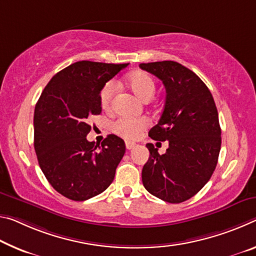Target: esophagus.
<instances>
[{"instance_id":"34e87169","label":"esophagus","mask_w":256,"mask_h":256,"mask_svg":"<svg viewBox=\"0 0 256 256\" xmlns=\"http://www.w3.org/2000/svg\"><path fill=\"white\" fill-rule=\"evenodd\" d=\"M125 146H126V149L131 150L136 147V142H133V141H125Z\"/></svg>"}]
</instances>
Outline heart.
<instances>
[{
    "label": "heart",
    "instance_id": "1",
    "mask_svg": "<svg viewBox=\"0 0 256 256\" xmlns=\"http://www.w3.org/2000/svg\"><path fill=\"white\" fill-rule=\"evenodd\" d=\"M130 88L134 92L136 96L142 100H150L155 93L156 85L152 76L144 72H134L126 78ZM116 85L114 82H108L100 92V104L104 110H110L112 106L114 96H115ZM148 126V120L142 117H120L114 123V131L120 136L126 139H136L144 128Z\"/></svg>",
    "mask_w": 256,
    "mask_h": 256
}]
</instances>
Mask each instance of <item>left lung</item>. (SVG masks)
Here are the masks:
<instances>
[{
    "label": "left lung",
    "instance_id": "1",
    "mask_svg": "<svg viewBox=\"0 0 256 256\" xmlns=\"http://www.w3.org/2000/svg\"><path fill=\"white\" fill-rule=\"evenodd\" d=\"M139 67L165 86L164 110L149 136L168 141L163 155L147 144L150 156L142 168V184L154 196L178 204L200 192L216 168L221 149L218 109L205 83L181 64L156 62Z\"/></svg>",
    "mask_w": 256,
    "mask_h": 256
}]
</instances>
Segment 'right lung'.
Segmentation results:
<instances>
[{
	"label": "right lung",
	"mask_w": 256,
	"mask_h": 256,
	"mask_svg": "<svg viewBox=\"0 0 256 256\" xmlns=\"http://www.w3.org/2000/svg\"><path fill=\"white\" fill-rule=\"evenodd\" d=\"M128 64L77 62L44 88L34 112V148L46 180L66 198L82 202L104 192L125 154L123 139L88 141V118L100 115V92Z\"/></svg>",
	"instance_id": "1"
}]
</instances>
